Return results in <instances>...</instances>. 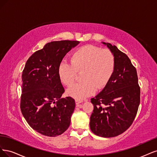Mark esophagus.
Returning <instances> with one entry per match:
<instances>
[{"label": "esophagus", "mask_w": 157, "mask_h": 157, "mask_svg": "<svg viewBox=\"0 0 157 157\" xmlns=\"http://www.w3.org/2000/svg\"><path fill=\"white\" fill-rule=\"evenodd\" d=\"M83 102V100H75V104L78 105V106H81V103Z\"/></svg>", "instance_id": "obj_1"}]
</instances>
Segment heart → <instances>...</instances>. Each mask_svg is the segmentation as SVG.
<instances>
[{
  "label": "heart",
  "mask_w": 157,
  "mask_h": 157,
  "mask_svg": "<svg viewBox=\"0 0 157 157\" xmlns=\"http://www.w3.org/2000/svg\"><path fill=\"white\" fill-rule=\"evenodd\" d=\"M115 59L109 49L92 45L78 49L71 55L70 63H61L58 68L59 79L67 87L72 86L81 73L82 82L67 90V94L75 99L82 100L102 89L108 84L114 72Z\"/></svg>",
  "instance_id": "1"
}]
</instances>
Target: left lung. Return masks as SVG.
<instances>
[{
  "label": "left lung",
  "instance_id": "1",
  "mask_svg": "<svg viewBox=\"0 0 157 157\" xmlns=\"http://www.w3.org/2000/svg\"><path fill=\"white\" fill-rule=\"evenodd\" d=\"M115 59L114 72L104 89L90 102L94 105L90 128L97 136L112 138L132 124L140 103L137 71L130 59L115 45L102 42Z\"/></svg>",
  "mask_w": 157,
  "mask_h": 157
}]
</instances>
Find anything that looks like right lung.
<instances>
[{
	"instance_id": "right-lung-1",
	"label": "right lung",
	"mask_w": 157,
	"mask_h": 157,
	"mask_svg": "<svg viewBox=\"0 0 157 157\" xmlns=\"http://www.w3.org/2000/svg\"><path fill=\"white\" fill-rule=\"evenodd\" d=\"M79 43L71 40L48 43L25 64L20 108L30 126L42 135L55 137L70 124L75 103L70 97L60 98L64 89L58 68L66 54Z\"/></svg>"
}]
</instances>
